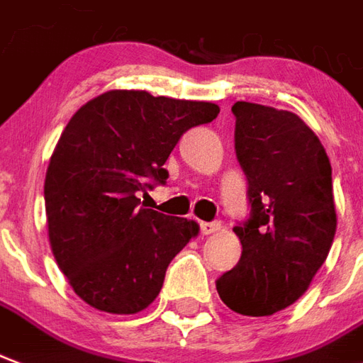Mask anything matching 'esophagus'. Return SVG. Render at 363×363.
I'll return each mask as SVG.
<instances>
[{
	"mask_svg": "<svg viewBox=\"0 0 363 363\" xmlns=\"http://www.w3.org/2000/svg\"><path fill=\"white\" fill-rule=\"evenodd\" d=\"M219 229H221V223L219 221L200 223V233H202V235H213V233H217Z\"/></svg>",
	"mask_w": 363,
	"mask_h": 363,
	"instance_id": "34e87169",
	"label": "esophagus"
}]
</instances>
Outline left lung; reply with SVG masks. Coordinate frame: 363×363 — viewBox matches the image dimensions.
Wrapping results in <instances>:
<instances>
[{
  "label": "left lung",
  "mask_w": 363,
  "mask_h": 363,
  "mask_svg": "<svg viewBox=\"0 0 363 363\" xmlns=\"http://www.w3.org/2000/svg\"><path fill=\"white\" fill-rule=\"evenodd\" d=\"M233 113L250 217L233 229L242 256L217 279V292L236 313L273 315L308 291L331 250V163L298 115L250 101H236Z\"/></svg>",
  "instance_id": "1"
}]
</instances>
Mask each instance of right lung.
<instances>
[{
	"instance_id": "right-lung-1",
	"label": "right lung",
	"mask_w": 363,
	"mask_h": 363,
	"mask_svg": "<svg viewBox=\"0 0 363 363\" xmlns=\"http://www.w3.org/2000/svg\"><path fill=\"white\" fill-rule=\"evenodd\" d=\"M219 107L111 90L72 115L45 173L48 235L59 269L86 304L138 313L160 294L171 259L200 227L140 206L138 192L165 184L169 154Z\"/></svg>"
}]
</instances>
